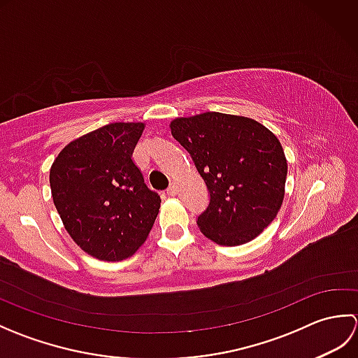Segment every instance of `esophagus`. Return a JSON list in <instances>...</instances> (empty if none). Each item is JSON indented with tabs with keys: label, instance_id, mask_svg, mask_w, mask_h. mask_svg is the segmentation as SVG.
<instances>
[{
	"label": "esophagus",
	"instance_id": "34e87169",
	"mask_svg": "<svg viewBox=\"0 0 358 358\" xmlns=\"http://www.w3.org/2000/svg\"><path fill=\"white\" fill-rule=\"evenodd\" d=\"M178 194V186L175 185V183H172L171 186H169V189H167V195L169 196H175Z\"/></svg>",
	"mask_w": 358,
	"mask_h": 358
}]
</instances>
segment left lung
I'll list each match as a JSON object with an SVG mask.
<instances>
[{
  "instance_id": "obj_1",
  "label": "left lung",
  "mask_w": 358,
  "mask_h": 358,
  "mask_svg": "<svg viewBox=\"0 0 358 358\" xmlns=\"http://www.w3.org/2000/svg\"><path fill=\"white\" fill-rule=\"evenodd\" d=\"M169 127L209 189L196 220L204 237L222 246L258 237L285 199L287 162L277 136L252 118L220 112L175 118Z\"/></svg>"
}]
</instances>
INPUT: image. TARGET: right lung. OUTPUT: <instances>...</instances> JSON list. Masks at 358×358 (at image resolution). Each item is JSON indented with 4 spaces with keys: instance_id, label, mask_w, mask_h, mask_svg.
I'll list each match as a JSON object with an SVG mask.
<instances>
[{
    "instance_id": "obj_1",
    "label": "right lung",
    "mask_w": 358,
    "mask_h": 358,
    "mask_svg": "<svg viewBox=\"0 0 358 358\" xmlns=\"http://www.w3.org/2000/svg\"><path fill=\"white\" fill-rule=\"evenodd\" d=\"M146 124L110 123L71 141L50 166L53 204L77 245L103 262L136 252L154 226L159 196L144 185L134 149Z\"/></svg>"
}]
</instances>
